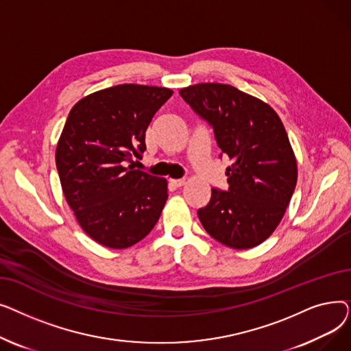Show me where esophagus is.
Returning a JSON list of instances; mask_svg holds the SVG:
<instances>
[{
	"label": "esophagus",
	"mask_w": 351,
	"mask_h": 351,
	"mask_svg": "<svg viewBox=\"0 0 351 351\" xmlns=\"http://www.w3.org/2000/svg\"><path fill=\"white\" fill-rule=\"evenodd\" d=\"M171 182H172V185H175L176 188H180V186H183L186 183V178H182V179H171Z\"/></svg>",
	"instance_id": "obj_1"
}]
</instances>
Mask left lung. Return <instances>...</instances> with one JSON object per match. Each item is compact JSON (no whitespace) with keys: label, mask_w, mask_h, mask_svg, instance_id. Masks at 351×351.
Listing matches in <instances>:
<instances>
[{"label":"left lung","mask_w":351,"mask_h":351,"mask_svg":"<svg viewBox=\"0 0 351 351\" xmlns=\"http://www.w3.org/2000/svg\"><path fill=\"white\" fill-rule=\"evenodd\" d=\"M213 128L220 149L232 160L229 189L212 188L197 210L202 226L222 245L245 250L276 230L298 182V162L276 110L228 84L204 82L179 90Z\"/></svg>","instance_id":"left-lung-1"}]
</instances>
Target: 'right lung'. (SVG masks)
<instances>
[{"mask_svg":"<svg viewBox=\"0 0 351 351\" xmlns=\"http://www.w3.org/2000/svg\"><path fill=\"white\" fill-rule=\"evenodd\" d=\"M169 88L122 84L72 106L55 162L64 196L82 230L105 247L126 249L149 233L168 199V180L134 169L145 132Z\"/></svg>","mask_w":351,"mask_h":351,"instance_id":"1","label":"right lung"}]
</instances>
